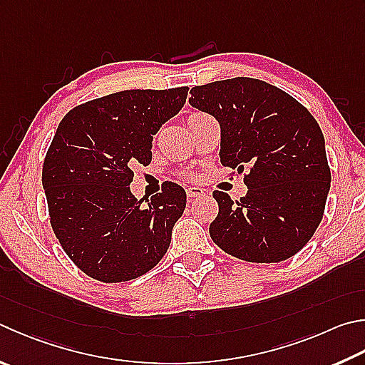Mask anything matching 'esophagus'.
Instances as JSON below:
<instances>
[{"instance_id":"esophagus-1","label":"esophagus","mask_w":365,"mask_h":365,"mask_svg":"<svg viewBox=\"0 0 365 365\" xmlns=\"http://www.w3.org/2000/svg\"><path fill=\"white\" fill-rule=\"evenodd\" d=\"M187 195H188V197L201 196V195H204V190H202L201 187H190V188L187 190Z\"/></svg>"}]
</instances>
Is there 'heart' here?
Here are the masks:
<instances>
[{"instance_id":"1","label":"heart","mask_w":365,"mask_h":365,"mask_svg":"<svg viewBox=\"0 0 365 365\" xmlns=\"http://www.w3.org/2000/svg\"><path fill=\"white\" fill-rule=\"evenodd\" d=\"M201 116H205V113H193V115H191V116L188 118V123H191V121H195V119H197V118H201Z\"/></svg>"}]
</instances>
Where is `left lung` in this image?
<instances>
[{"mask_svg":"<svg viewBox=\"0 0 365 365\" xmlns=\"http://www.w3.org/2000/svg\"><path fill=\"white\" fill-rule=\"evenodd\" d=\"M190 94L195 108L220 124L222 164L249 169L240 201L214 191L212 241L246 262L287 260L319 227L330 190L319 124L292 96L260 79H223Z\"/></svg>","mask_w":365,"mask_h":365,"instance_id":"obj_1","label":"left lung"}]
</instances>
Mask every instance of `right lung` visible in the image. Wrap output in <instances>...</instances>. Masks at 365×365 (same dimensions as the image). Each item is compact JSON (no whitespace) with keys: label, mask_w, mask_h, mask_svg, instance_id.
<instances>
[{"label":"right lung","mask_w":365,"mask_h":365,"mask_svg":"<svg viewBox=\"0 0 365 365\" xmlns=\"http://www.w3.org/2000/svg\"><path fill=\"white\" fill-rule=\"evenodd\" d=\"M187 96V86L121 91L78 105L58 124L43 164L51 227L70 260L97 281L135 279L169 249L185 190L165 183L148 201L132 196L129 185Z\"/></svg>","instance_id":"obj_1"}]
</instances>
